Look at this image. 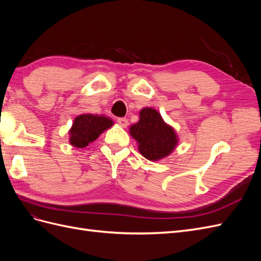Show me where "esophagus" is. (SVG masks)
I'll list each match as a JSON object with an SVG mask.
<instances>
[{
    "instance_id": "1",
    "label": "esophagus",
    "mask_w": 261,
    "mask_h": 261,
    "mask_svg": "<svg viewBox=\"0 0 261 261\" xmlns=\"http://www.w3.org/2000/svg\"><path fill=\"white\" fill-rule=\"evenodd\" d=\"M117 123L120 124L122 127H127V125H128V121H127V118H125V117H120V118H117Z\"/></svg>"
}]
</instances>
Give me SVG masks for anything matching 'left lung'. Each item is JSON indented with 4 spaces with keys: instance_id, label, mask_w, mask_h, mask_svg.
<instances>
[{
    "instance_id": "1",
    "label": "left lung",
    "mask_w": 261,
    "mask_h": 261,
    "mask_svg": "<svg viewBox=\"0 0 261 261\" xmlns=\"http://www.w3.org/2000/svg\"><path fill=\"white\" fill-rule=\"evenodd\" d=\"M139 116V121L129 128L132 137L138 143L139 152L150 161L169 155L177 144L174 129L151 108L141 110Z\"/></svg>"
}]
</instances>
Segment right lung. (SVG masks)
<instances>
[{"label":"right lung","mask_w":261,"mask_h":261,"mask_svg":"<svg viewBox=\"0 0 261 261\" xmlns=\"http://www.w3.org/2000/svg\"><path fill=\"white\" fill-rule=\"evenodd\" d=\"M113 125L112 120L106 116L83 114L77 116L69 130L70 144L77 148H84L96 140L102 132Z\"/></svg>","instance_id":"right-lung-1"}]
</instances>
